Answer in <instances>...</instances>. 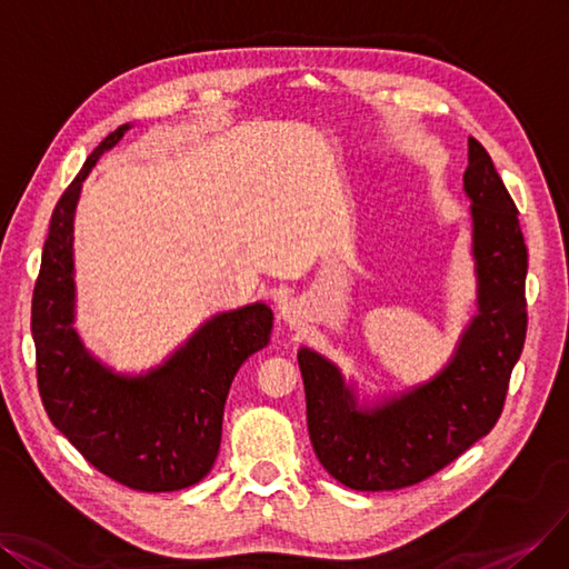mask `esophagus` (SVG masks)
Instances as JSON below:
<instances>
[{"label": "esophagus", "mask_w": 569, "mask_h": 569, "mask_svg": "<svg viewBox=\"0 0 569 569\" xmlns=\"http://www.w3.org/2000/svg\"><path fill=\"white\" fill-rule=\"evenodd\" d=\"M281 317L286 319V323H290L292 328L302 326V305L298 300H290L281 307Z\"/></svg>", "instance_id": "34e87169"}]
</instances>
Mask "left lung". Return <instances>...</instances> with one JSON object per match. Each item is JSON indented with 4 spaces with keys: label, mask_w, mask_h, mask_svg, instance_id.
Wrapping results in <instances>:
<instances>
[{
    "label": "left lung",
    "mask_w": 569,
    "mask_h": 569,
    "mask_svg": "<svg viewBox=\"0 0 569 569\" xmlns=\"http://www.w3.org/2000/svg\"><path fill=\"white\" fill-rule=\"evenodd\" d=\"M463 187L472 200L480 311L447 369L382 407L359 411L331 361L307 347L298 352L311 447L350 489L390 491L428 480L489 435L503 411L527 336V246L518 208L472 137Z\"/></svg>",
    "instance_id": "8db88e82"
}]
</instances>
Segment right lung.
<instances>
[{
    "mask_svg": "<svg viewBox=\"0 0 569 569\" xmlns=\"http://www.w3.org/2000/svg\"><path fill=\"white\" fill-rule=\"evenodd\" d=\"M127 130L118 127L91 151L51 212L30 317L38 388L51 423L106 478L137 491H177L212 470L231 380L269 345L273 315L262 302L217 315L139 378L116 376L87 355L72 331V214L84 177Z\"/></svg>",
    "mask_w": 569,
    "mask_h": 569,
    "instance_id": "right-lung-1",
    "label": "right lung"
}]
</instances>
